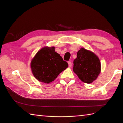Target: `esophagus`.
<instances>
[{
  "label": "esophagus",
  "instance_id": "1",
  "mask_svg": "<svg viewBox=\"0 0 123 123\" xmlns=\"http://www.w3.org/2000/svg\"><path fill=\"white\" fill-rule=\"evenodd\" d=\"M68 65H69V67H71L72 66V63L70 61L68 62Z\"/></svg>",
  "mask_w": 123,
  "mask_h": 123
}]
</instances>
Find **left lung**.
I'll return each instance as SVG.
<instances>
[{
    "label": "left lung",
    "mask_w": 123,
    "mask_h": 123,
    "mask_svg": "<svg viewBox=\"0 0 123 123\" xmlns=\"http://www.w3.org/2000/svg\"><path fill=\"white\" fill-rule=\"evenodd\" d=\"M74 70L79 79L87 83H92L100 72V62L93 52L81 48L74 61Z\"/></svg>",
    "instance_id": "1"
}]
</instances>
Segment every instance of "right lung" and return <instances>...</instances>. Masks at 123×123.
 Listing matches in <instances>:
<instances>
[{
  "instance_id": "add662e5",
  "label": "right lung",
  "mask_w": 123,
  "mask_h": 123,
  "mask_svg": "<svg viewBox=\"0 0 123 123\" xmlns=\"http://www.w3.org/2000/svg\"><path fill=\"white\" fill-rule=\"evenodd\" d=\"M31 69L40 81L49 83L68 67L54 47H44L39 51L31 62Z\"/></svg>"
}]
</instances>
